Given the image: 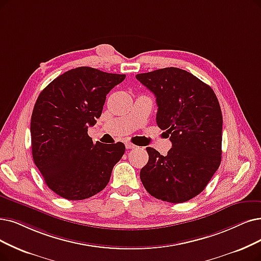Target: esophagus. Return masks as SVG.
<instances>
[{
  "mask_svg": "<svg viewBox=\"0 0 261 261\" xmlns=\"http://www.w3.org/2000/svg\"><path fill=\"white\" fill-rule=\"evenodd\" d=\"M125 147H126V149H135V148H137L136 145L133 144V143H132V142H129V141H126V142H125Z\"/></svg>",
  "mask_w": 261,
  "mask_h": 261,
  "instance_id": "1",
  "label": "esophagus"
}]
</instances>
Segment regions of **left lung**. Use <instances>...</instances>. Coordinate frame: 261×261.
I'll use <instances>...</instances> for the list:
<instances>
[{"label": "left lung", "mask_w": 261, "mask_h": 261, "mask_svg": "<svg viewBox=\"0 0 261 261\" xmlns=\"http://www.w3.org/2000/svg\"><path fill=\"white\" fill-rule=\"evenodd\" d=\"M156 97V123L172 143L167 155L147 148L140 170L147 192L181 203L200 194L222 161L223 116L214 91L191 72L166 67L136 75Z\"/></svg>", "instance_id": "8db88e82"}]
</instances>
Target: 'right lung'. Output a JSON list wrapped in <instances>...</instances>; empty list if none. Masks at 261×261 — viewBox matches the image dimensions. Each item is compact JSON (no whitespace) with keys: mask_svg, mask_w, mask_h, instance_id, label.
<instances>
[{"mask_svg":"<svg viewBox=\"0 0 261 261\" xmlns=\"http://www.w3.org/2000/svg\"><path fill=\"white\" fill-rule=\"evenodd\" d=\"M88 66L60 75L40 92L31 117L33 160L49 189L67 200H83L107 186L125 145L93 143L106 95L125 79Z\"/></svg>","mask_w":261,"mask_h":261,"instance_id":"obj_1","label":"right lung"}]
</instances>
